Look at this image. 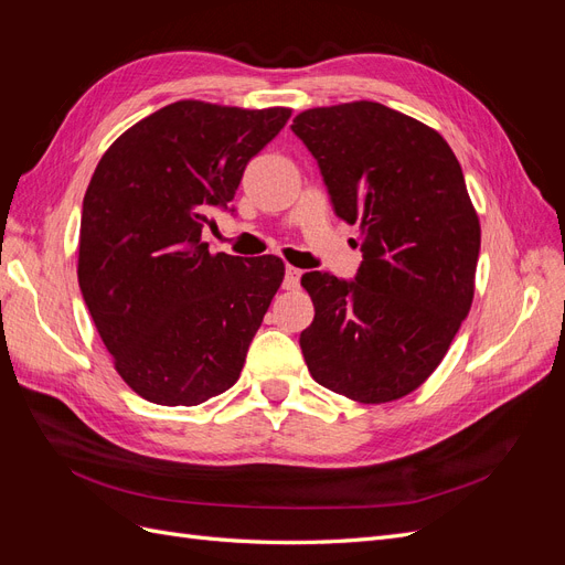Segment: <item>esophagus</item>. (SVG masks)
Returning a JSON list of instances; mask_svg holds the SVG:
<instances>
[{"mask_svg": "<svg viewBox=\"0 0 565 565\" xmlns=\"http://www.w3.org/2000/svg\"><path fill=\"white\" fill-rule=\"evenodd\" d=\"M299 280H301V270L295 268V266H287L285 268V289H297L299 287Z\"/></svg>", "mask_w": 565, "mask_h": 565, "instance_id": "1", "label": "esophagus"}]
</instances>
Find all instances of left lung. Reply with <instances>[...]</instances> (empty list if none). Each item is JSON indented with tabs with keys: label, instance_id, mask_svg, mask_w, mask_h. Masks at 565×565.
Listing matches in <instances>:
<instances>
[{
	"label": "left lung",
	"instance_id": "8db88e82",
	"mask_svg": "<svg viewBox=\"0 0 565 565\" xmlns=\"http://www.w3.org/2000/svg\"><path fill=\"white\" fill-rule=\"evenodd\" d=\"M292 131L332 210L361 224L353 280L303 273L316 318L299 337L311 377L358 403L407 396L448 353L473 299L481 226L465 174L431 127L374 100L303 110Z\"/></svg>",
	"mask_w": 565,
	"mask_h": 565
}]
</instances>
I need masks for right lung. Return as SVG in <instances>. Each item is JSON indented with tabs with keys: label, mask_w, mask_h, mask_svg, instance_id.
I'll return each mask as SVG.
<instances>
[{
	"label": "right lung",
	"mask_w": 565,
	"mask_h": 565,
	"mask_svg": "<svg viewBox=\"0 0 565 565\" xmlns=\"http://www.w3.org/2000/svg\"><path fill=\"white\" fill-rule=\"evenodd\" d=\"M287 108L179 100L127 129L82 202L77 280L115 370L141 398L200 405L231 388L276 297L273 254H210L202 228Z\"/></svg>",
	"instance_id": "obj_1"
}]
</instances>
